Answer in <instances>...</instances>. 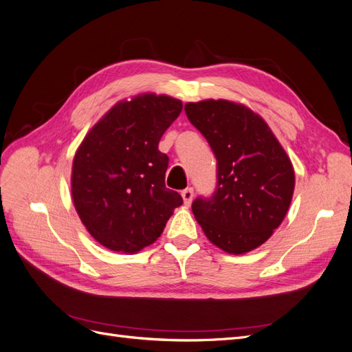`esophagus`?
Instances as JSON below:
<instances>
[{
  "label": "esophagus",
  "instance_id": "34e87169",
  "mask_svg": "<svg viewBox=\"0 0 352 352\" xmlns=\"http://www.w3.org/2000/svg\"><path fill=\"white\" fill-rule=\"evenodd\" d=\"M182 198L185 201V204L189 206L190 202H192V198H194V188H186L182 190Z\"/></svg>",
  "mask_w": 352,
  "mask_h": 352
}]
</instances>
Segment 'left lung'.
Instances as JSON below:
<instances>
[{"instance_id": "left-lung-1", "label": "left lung", "mask_w": 352, "mask_h": 352, "mask_svg": "<svg viewBox=\"0 0 352 352\" xmlns=\"http://www.w3.org/2000/svg\"><path fill=\"white\" fill-rule=\"evenodd\" d=\"M189 122L217 160V185L192 212L206 236L229 254L267 241L291 206L295 173L289 157L258 114L226 100L188 102Z\"/></svg>"}]
</instances>
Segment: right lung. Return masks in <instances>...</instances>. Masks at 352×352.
Segmentation results:
<instances>
[{"label": "right lung", "mask_w": 352, "mask_h": 352, "mask_svg": "<svg viewBox=\"0 0 352 352\" xmlns=\"http://www.w3.org/2000/svg\"><path fill=\"white\" fill-rule=\"evenodd\" d=\"M182 101L144 94L120 101L78 148L72 197L82 223L105 248L135 254L162 235L173 210L184 204L164 184L168 157L158 142Z\"/></svg>", "instance_id": "obj_1"}]
</instances>
